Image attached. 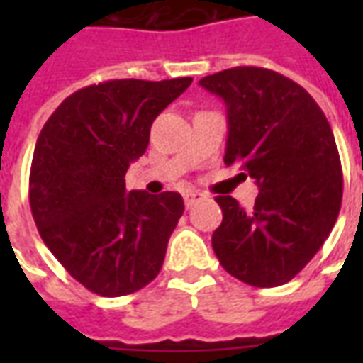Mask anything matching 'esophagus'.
I'll return each mask as SVG.
<instances>
[{
  "label": "esophagus",
  "mask_w": 363,
  "mask_h": 363,
  "mask_svg": "<svg viewBox=\"0 0 363 363\" xmlns=\"http://www.w3.org/2000/svg\"><path fill=\"white\" fill-rule=\"evenodd\" d=\"M182 198H184L186 208H192L196 202H200V200L204 198V194H200L198 190H186V192H182Z\"/></svg>",
  "instance_id": "esophagus-1"
}]
</instances>
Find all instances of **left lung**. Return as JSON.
<instances>
[{"mask_svg":"<svg viewBox=\"0 0 363 363\" xmlns=\"http://www.w3.org/2000/svg\"><path fill=\"white\" fill-rule=\"evenodd\" d=\"M200 85L228 106L225 165L241 167L260 190L251 210L216 198L223 221L213 252L237 280L281 286L317 255L340 212L342 167L330 124L301 85L267 67H231Z\"/></svg>","mask_w":363,"mask_h":363,"instance_id":"obj_1","label":"left lung"}]
</instances>
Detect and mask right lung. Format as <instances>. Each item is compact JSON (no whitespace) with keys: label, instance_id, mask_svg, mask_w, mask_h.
<instances>
[{"label":"right lung","instance_id":"obj_1","mask_svg":"<svg viewBox=\"0 0 363 363\" xmlns=\"http://www.w3.org/2000/svg\"><path fill=\"white\" fill-rule=\"evenodd\" d=\"M192 77L112 79L75 91L36 140L28 200L38 233L75 280L103 297L134 294L159 274L184 202L179 192H126L161 111Z\"/></svg>","mask_w":363,"mask_h":363}]
</instances>
